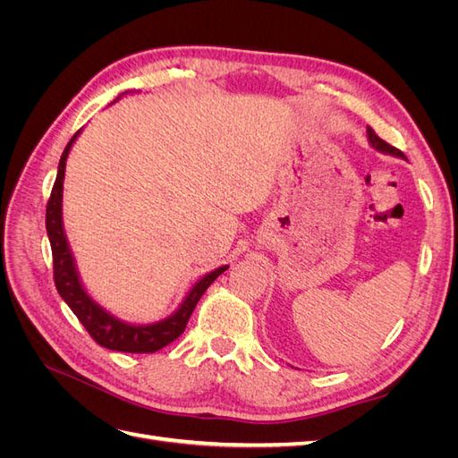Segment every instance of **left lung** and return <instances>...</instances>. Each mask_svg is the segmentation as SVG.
I'll return each mask as SVG.
<instances>
[{"mask_svg": "<svg viewBox=\"0 0 458 458\" xmlns=\"http://www.w3.org/2000/svg\"><path fill=\"white\" fill-rule=\"evenodd\" d=\"M367 137H369V143H370V147L372 148H377L378 152H384V155H390V157H397V158H405V155L401 150H397L395 147H392V145H387L386 141H382L380 137L374 133V130L372 128H369L367 126Z\"/></svg>", "mask_w": 458, "mask_h": 458, "instance_id": "obj_1", "label": "left lung"}]
</instances>
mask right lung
<instances>
[{
	"label": "right lung",
	"mask_w": 458,
	"mask_h": 458,
	"mask_svg": "<svg viewBox=\"0 0 458 458\" xmlns=\"http://www.w3.org/2000/svg\"><path fill=\"white\" fill-rule=\"evenodd\" d=\"M81 130L74 133L72 140L68 141L66 148L63 150V157L59 160L57 179H55V185H53L51 197L47 202V210H46V229H47V237L51 244V252H53L55 286H57L61 298L66 301V306L71 308L72 313L78 317V321L86 327L91 338L99 345H103V348L113 350V352H126V353L158 352L164 348V345L174 342L179 335H183V330L189 323V317L199 303L200 296L221 273L229 269V266H221L200 276V279L191 286L187 296L182 300V303H179V308L172 315L160 318L157 323L137 325V323L122 321L120 317L110 313L106 308L101 306V303H97L80 279L76 259L71 250V244H68L64 224H63V182H64L66 158L72 145L76 143L78 135L81 133Z\"/></svg>",
	"instance_id": "1"
}]
</instances>
